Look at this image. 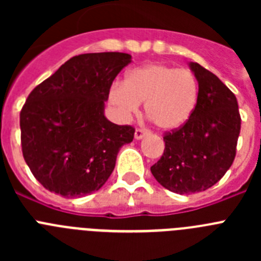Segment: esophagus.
Wrapping results in <instances>:
<instances>
[{
	"instance_id": "esophagus-1",
	"label": "esophagus",
	"mask_w": 261,
	"mask_h": 261,
	"mask_svg": "<svg viewBox=\"0 0 261 261\" xmlns=\"http://www.w3.org/2000/svg\"><path fill=\"white\" fill-rule=\"evenodd\" d=\"M146 135H149V130H146V129L144 128H137L136 129V132H135V137L137 138V140H140V138L145 137Z\"/></svg>"
}]
</instances>
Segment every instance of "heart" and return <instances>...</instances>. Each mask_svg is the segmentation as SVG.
I'll list each match as a JSON object with an SVG mask.
<instances>
[{"mask_svg":"<svg viewBox=\"0 0 261 261\" xmlns=\"http://www.w3.org/2000/svg\"><path fill=\"white\" fill-rule=\"evenodd\" d=\"M108 99L123 117L132 116L145 102L147 117L159 129L174 130L192 116L199 100V82L188 69L147 64L129 71L124 84L115 82Z\"/></svg>","mask_w":261,"mask_h":261,"instance_id":"1","label":"heart"}]
</instances>
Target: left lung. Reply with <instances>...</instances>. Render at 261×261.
<instances>
[{
    "instance_id": "left-lung-1",
    "label": "left lung",
    "mask_w": 261,
    "mask_h": 261,
    "mask_svg": "<svg viewBox=\"0 0 261 261\" xmlns=\"http://www.w3.org/2000/svg\"><path fill=\"white\" fill-rule=\"evenodd\" d=\"M190 66L199 82L197 106L184 125L165 132V151L150 167L161 186L180 195L221 180L234 162L242 121L231 90L197 62Z\"/></svg>"
}]
</instances>
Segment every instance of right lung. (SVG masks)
I'll return each mask as SVG.
<instances>
[{"label": "right lung", "mask_w": 261, "mask_h": 261, "mask_svg": "<svg viewBox=\"0 0 261 261\" xmlns=\"http://www.w3.org/2000/svg\"><path fill=\"white\" fill-rule=\"evenodd\" d=\"M130 59L121 52L78 55L30 93L20 110V145L45 190L82 197L112 174L135 128L111 123L103 111L111 85Z\"/></svg>", "instance_id": "obj_1"}]
</instances>
